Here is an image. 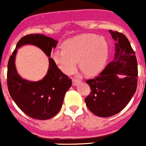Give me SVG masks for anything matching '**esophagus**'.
I'll return each instance as SVG.
<instances>
[{
	"label": "esophagus",
	"mask_w": 146,
	"mask_h": 146,
	"mask_svg": "<svg viewBox=\"0 0 146 146\" xmlns=\"http://www.w3.org/2000/svg\"><path fill=\"white\" fill-rule=\"evenodd\" d=\"M79 82H80V80H78V79H73V85H74V86H75V85H77V84L78 83H79Z\"/></svg>",
	"instance_id": "obj_1"
}]
</instances>
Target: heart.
<instances>
[{
  "instance_id": "1",
  "label": "heart",
  "mask_w": 146,
  "mask_h": 146,
  "mask_svg": "<svg viewBox=\"0 0 146 146\" xmlns=\"http://www.w3.org/2000/svg\"><path fill=\"white\" fill-rule=\"evenodd\" d=\"M108 56V44L104 38L94 34H84L66 40L63 49L54 53V61L66 74L75 71L77 61L87 76L101 71Z\"/></svg>"
}]
</instances>
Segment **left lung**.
<instances>
[{"instance_id":"8db88e82","label":"left lung","mask_w":146,"mask_h":146,"mask_svg":"<svg viewBox=\"0 0 146 146\" xmlns=\"http://www.w3.org/2000/svg\"><path fill=\"white\" fill-rule=\"evenodd\" d=\"M116 43L114 60L95 78L86 80L91 92L85 99L90 111L100 117H109L121 111L136 92L138 65L135 52L123 34L110 30ZM117 74L125 77L119 78Z\"/></svg>"}]
</instances>
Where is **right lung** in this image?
<instances>
[{
    "label": "right lung",
    "mask_w": 146,
    "mask_h": 146,
    "mask_svg": "<svg viewBox=\"0 0 146 146\" xmlns=\"http://www.w3.org/2000/svg\"><path fill=\"white\" fill-rule=\"evenodd\" d=\"M57 41L40 34L26 35L19 40L8 64L7 84L9 93L17 107L31 118L49 119L58 114L62 107L66 92L72 85L71 79L57 67L50 58ZM25 44H33L40 48L50 58V68L45 77L37 82L23 79L14 65L17 48Z\"/></svg>",
    "instance_id": "obj_1"
}]
</instances>
